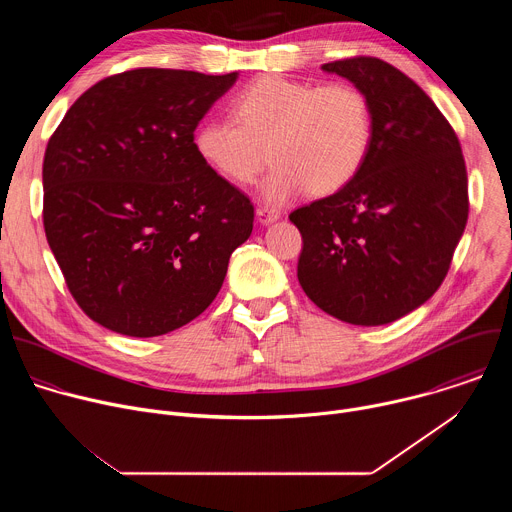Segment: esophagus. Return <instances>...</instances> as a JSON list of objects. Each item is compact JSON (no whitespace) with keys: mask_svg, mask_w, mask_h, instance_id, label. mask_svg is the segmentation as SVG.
<instances>
[{"mask_svg":"<svg viewBox=\"0 0 512 512\" xmlns=\"http://www.w3.org/2000/svg\"><path fill=\"white\" fill-rule=\"evenodd\" d=\"M277 218H279V212L275 208H267V206H259L257 208V221L261 225H269V223L277 221Z\"/></svg>","mask_w":512,"mask_h":512,"instance_id":"34e87169","label":"esophagus"}]
</instances>
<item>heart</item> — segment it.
<instances>
[{
  "label": "heart",
  "mask_w": 512,
  "mask_h": 512,
  "mask_svg": "<svg viewBox=\"0 0 512 512\" xmlns=\"http://www.w3.org/2000/svg\"><path fill=\"white\" fill-rule=\"evenodd\" d=\"M233 119H208L194 133L198 158L223 180L249 186L275 164L263 196L283 202L304 188L328 196L354 180L373 143V107L350 83L314 85L265 75L231 101Z\"/></svg>",
  "instance_id": "1"
}]
</instances>
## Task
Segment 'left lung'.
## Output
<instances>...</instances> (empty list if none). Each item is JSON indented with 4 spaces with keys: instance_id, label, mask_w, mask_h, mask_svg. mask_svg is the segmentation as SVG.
<instances>
[{
    "instance_id": "left-lung-1",
    "label": "left lung",
    "mask_w": 512,
    "mask_h": 512,
    "mask_svg": "<svg viewBox=\"0 0 512 512\" xmlns=\"http://www.w3.org/2000/svg\"><path fill=\"white\" fill-rule=\"evenodd\" d=\"M373 107V143L350 184L296 208L298 279L326 314L381 326L425 304L448 275L468 221L456 131L407 75L375 56L322 64Z\"/></svg>"
}]
</instances>
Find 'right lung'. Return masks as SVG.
Listing matches in <instances>:
<instances>
[{"mask_svg":"<svg viewBox=\"0 0 512 512\" xmlns=\"http://www.w3.org/2000/svg\"><path fill=\"white\" fill-rule=\"evenodd\" d=\"M237 81L133 68L85 91L46 145L42 221L81 310L152 338L200 316L251 231L247 194L194 150V129Z\"/></svg>","mask_w":512,"mask_h":512,"instance_id":"add662e5","label":"right lung"}]
</instances>
